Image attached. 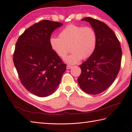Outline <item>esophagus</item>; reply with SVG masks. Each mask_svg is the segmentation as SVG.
I'll return each instance as SVG.
<instances>
[{
	"label": "esophagus",
	"mask_w": 132,
	"mask_h": 132,
	"mask_svg": "<svg viewBox=\"0 0 132 132\" xmlns=\"http://www.w3.org/2000/svg\"><path fill=\"white\" fill-rule=\"evenodd\" d=\"M71 67H72V66H71L70 65H67V69H70L71 68Z\"/></svg>",
	"instance_id": "1"
}]
</instances>
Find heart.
I'll return each mask as SVG.
<instances>
[{
	"label": "heart",
	"mask_w": 132,
	"mask_h": 132,
	"mask_svg": "<svg viewBox=\"0 0 132 132\" xmlns=\"http://www.w3.org/2000/svg\"><path fill=\"white\" fill-rule=\"evenodd\" d=\"M50 44L54 52L61 58H64L69 52H72L64 61L69 64L79 63L81 59L90 57L97 46V35L90 27L69 25L63 29L59 37L52 36Z\"/></svg>",
	"instance_id": "heart-1"
}]
</instances>
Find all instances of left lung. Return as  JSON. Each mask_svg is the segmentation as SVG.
Wrapping results in <instances>:
<instances>
[{"label": "left lung", "instance_id": "8db88e82", "mask_svg": "<svg viewBox=\"0 0 132 132\" xmlns=\"http://www.w3.org/2000/svg\"><path fill=\"white\" fill-rule=\"evenodd\" d=\"M89 22L97 35V46L94 54L80 65L81 73L78 79L85 93L97 95L112 84L120 69L122 49L114 32L106 23L91 18Z\"/></svg>", "mask_w": 132, "mask_h": 132}]
</instances>
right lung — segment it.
I'll list each match as a JSON object with an SVG mask.
<instances>
[{
	"label": "right lung",
	"mask_w": 132,
	"mask_h": 132,
	"mask_svg": "<svg viewBox=\"0 0 132 132\" xmlns=\"http://www.w3.org/2000/svg\"><path fill=\"white\" fill-rule=\"evenodd\" d=\"M62 25L50 20L36 23L16 43L13 62L20 80L28 91L39 97L52 94L66 70V64L50 44L52 34Z\"/></svg>",
	"instance_id": "1"
}]
</instances>
